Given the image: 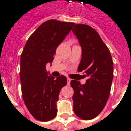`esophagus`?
Masks as SVG:
<instances>
[{
	"label": "esophagus",
	"instance_id": "34e87169",
	"mask_svg": "<svg viewBox=\"0 0 131 131\" xmlns=\"http://www.w3.org/2000/svg\"><path fill=\"white\" fill-rule=\"evenodd\" d=\"M71 79L70 78H67V81H68V84H70V83H71Z\"/></svg>",
	"mask_w": 131,
	"mask_h": 131
}]
</instances>
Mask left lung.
I'll return each instance as SVG.
<instances>
[{"label": "left lung", "mask_w": 131, "mask_h": 131, "mask_svg": "<svg viewBox=\"0 0 131 131\" xmlns=\"http://www.w3.org/2000/svg\"><path fill=\"white\" fill-rule=\"evenodd\" d=\"M82 48L78 72L88 77L86 83L72 80L73 111L83 120L95 118L104 108L109 98L113 78V62L108 48L98 32L91 26L76 24L72 30Z\"/></svg>", "instance_id": "8db88e82"}]
</instances>
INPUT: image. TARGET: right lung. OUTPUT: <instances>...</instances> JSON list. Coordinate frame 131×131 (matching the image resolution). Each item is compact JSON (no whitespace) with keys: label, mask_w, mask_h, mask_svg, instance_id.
I'll list each match as a JSON object with an SVG mask.
<instances>
[{"label":"right lung","mask_w":131,"mask_h":131,"mask_svg":"<svg viewBox=\"0 0 131 131\" xmlns=\"http://www.w3.org/2000/svg\"><path fill=\"white\" fill-rule=\"evenodd\" d=\"M74 23L49 20L29 37L20 56V79L23 99L35 118L48 121L57 115L56 102L67 78L48 75L46 64L52 63L57 47L74 26Z\"/></svg>","instance_id":"add662e5"}]
</instances>
